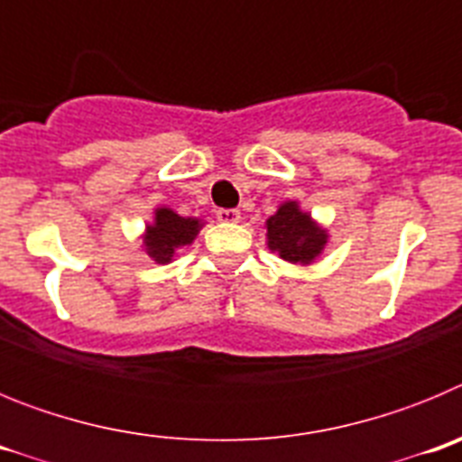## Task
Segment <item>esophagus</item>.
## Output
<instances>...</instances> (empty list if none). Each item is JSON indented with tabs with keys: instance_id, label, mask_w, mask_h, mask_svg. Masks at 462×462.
Returning <instances> with one entry per match:
<instances>
[{
	"instance_id": "esophagus-1",
	"label": "esophagus",
	"mask_w": 462,
	"mask_h": 462,
	"mask_svg": "<svg viewBox=\"0 0 462 462\" xmlns=\"http://www.w3.org/2000/svg\"><path fill=\"white\" fill-rule=\"evenodd\" d=\"M217 219L224 224H236L240 222V210H226V208H222V210H217Z\"/></svg>"
}]
</instances>
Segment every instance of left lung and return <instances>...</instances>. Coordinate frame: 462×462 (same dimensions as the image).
<instances>
[{
    "mask_svg": "<svg viewBox=\"0 0 462 462\" xmlns=\"http://www.w3.org/2000/svg\"><path fill=\"white\" fill-rule=\"evenodd\" d=\"M268 247L289 263H310L321 254L326 245V231L310 219L308 212L296 201L282 203L266 222Z\"/></svg>",
    "mask_w": 462,
    "mask_h": 462,
    "instance_id": "left-lung-1",
    "label": "left lung"
}]
</instances>
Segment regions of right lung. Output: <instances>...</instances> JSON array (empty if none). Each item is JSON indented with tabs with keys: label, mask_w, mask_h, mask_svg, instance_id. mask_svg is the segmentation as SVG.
<instances>
[{
	"label": "right lung",
	"mask_w": 462,
	"mask_h": 462,
	"mask_svg": "<svg viewBox=\"0 0 462 462\" xmlns=\"http://www.w3.org/2000/svg\"><path fill=\"white\" fill-rule=\"evenodd\" d=\"M201 222L194 217H180L171 208L154 210V224L145 228V250L157 263H169L178 247H185L199 234Z\"/></svg>",
	"instance_id": "1"
}]
</instances>
